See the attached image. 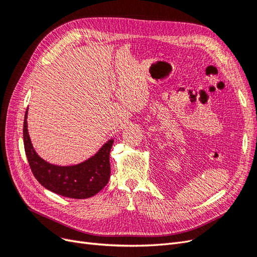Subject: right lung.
Returning <instances> with one entry per match:
<instances>
[{
  "label": "right lung",
  "instance_id": "add662e5",
  "mask_svg": "<svg viewBox=\"0 0 257 257\" xmlns=\"http://www.w3.org/2000/svg\"><path fill=\"white\" fill-rule=\"evenodd\" d=\"M28 109L23 122V143L31 170L44 188L61 196L84 199L94 196L109 181V154L113 139H109L91 158L72 166H59L43 160L34 150L28 132Z\"/></svg>",
  "mask_w": 257,
  "mask_h": 257
}]
</instances>
